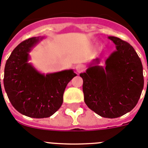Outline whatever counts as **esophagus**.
<instances>
[{"instance_id": "34e87169", "label": "esophagus", "mask_w": 148, "mask_h": 148, "mask_svg": "<svg viewBox=\"0 0 148 148\" xmlns=\"http://www.w3.org/2000/svg\"><path fill=\"white\" fill-rule=\"evenodd\" d=\"M75 71H76L77 73H80L84 70V66L81 64H78L75 66Z\"/></svg>"}]
</instances>
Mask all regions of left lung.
Segmentation results:
<instances>
[{
	"label": "left lung",
	"instance_id": "8db88e82",
	"mask_svg": "<svg viewBox=\"0 0 148 148\" xmlns=\"http://www.w3.org/2000/svg\"><path fill=\"white\" fill-rule=\"evenodd\" d=\"M108 38L116 50L99 66L93 60L83 78V92L87 106L101 117L118 118L131 111L138 103L144 87L142 61L133 47L114 36Z\"/></svg>",
	"mask_w": 148,
	"mask_h": 148
}]
</instances>
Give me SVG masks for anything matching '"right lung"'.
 Returning a JSON list of instances; mask_svg holds the SVG:
<instances>
[{"label": "right lung", "instance_id": "obj_1", "mask_svg": "<svg viewBox=\"0 0 148 148\" xmlns=\"http://www.w3.org/2000/svg\"><path fill=\"white\" fill-rule=\"evenodd\" d=\"M44 37H33L18 44L4 68L3 85L10 102L21 114L47 118L61 108L67 84L76 76L73 70L44 75L29 60V52Z\"/></svg>", "mask_w": 148, "mask_h": 148}]
</instances>
